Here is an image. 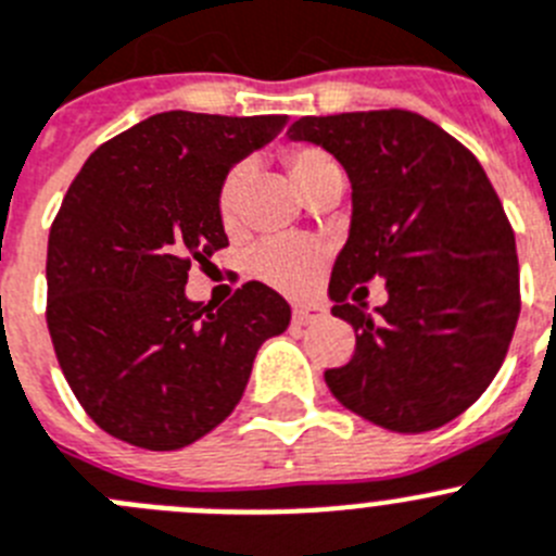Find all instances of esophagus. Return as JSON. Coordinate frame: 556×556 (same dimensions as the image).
Listing matches in <instances>:
<instances>
[{
  "mask_svg": "<svg viewBox=\"0 0 556 556\" xmlns=\"http://www.w3.org/2000/svg\"><path fill=\"white\" fill-rule=\"evenodd\" d=\"M328 317L325 312V305L319 303H294L292 305V323L294 325H308V323H319V319Z\"/></svg>",
  "mask_w": 556,
  "mask_h": 556,
  "instance_id": "obj_1",
  "label": "esophagus"
}]
</instances>
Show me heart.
Segmentation results:
<instances>
[{
	"label": "heart",
	"mask_w": 556,
	"mask_h": 556,
	"mask_svg": "<svg viewBox=\"0 0 556 556\" xmlns=\"http://www.w3.org/2000/svg\"><path fill=\"white\" fill-rule=\"evenodd\" d=\"M283 165H287L289 176L294 178V185L300 192H308L314 185H319L323 178L341 173L339 162L319 146H308V142H298L283 151ZM244 178H248V165L239 162L231 170L223 176L220 187L215 195L217 217H220L223 228L233 231L239 226V215H242V190ZM325 267V251L319 244L308 242V239L294 237H273L262 242L251 256V273L258 281L269 283V287L281 289V292H308L314 281L319 278Z\"/></svg>",
	"instance_id": "heart-1"
}]
</instances>
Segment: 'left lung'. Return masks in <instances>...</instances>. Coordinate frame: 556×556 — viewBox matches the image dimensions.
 <instances>
[{
  "instance_id": "left-lung-1",
  "label": "left lung",
  "mask_w": 556,
  "mask_h": 556,
  "mask_svg": "<svg viewBox=\"0 0 556 556\" xmlns=\"http://www.w3.org/2000/svg\"><path fill=\"white\" fill-rule=\"evenodd\" d=\"M292 140L323 146L353 181V223L330 275L355 353L325 369L330 394L391 432H427L475 405L513 341L516 233L477 156L407 110L305 115ZM387 278L369 318L364 282Z\"/></svg>"
}]
</instances>
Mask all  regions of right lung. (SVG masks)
I'll return each instance as SVG.
<instances>
[{"mask_svg": "<svg viewBox=\"0 0 556 556\" xmlns=\"http://www.w3.org/2000/svg\"><path fill=\"white\" fill-rule=\"evenodd\" d=\"M287 115L160 112L112 137L71 181L49 231L46 325L85 414L112 438L181 450L228 419L287 300L258 281L220 308L187 273L228 244L215 195Z\"/></svg>", "mask_w": 556, "mask_h": 556, "instance_id": "right-lung-1", "label": "right lung"}]
</instances>
